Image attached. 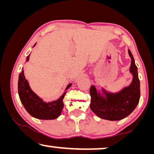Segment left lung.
I'll return each instance as SVG.
<instances>
[{
  "label": "left lung",
  "instance_id": "8db88e82",
  "mask_svg": "<svg viewBox=\"0 0 154 154\" xmlns=\"http://www.w3.org/2000/svg\"><path fill=\"white\" fill-rule=\"evenodd\" d=\"M128 53L131 60L130 72L134 76L130 86L125 88L116 94L108 93L103 90L106 99L97 92L94 86L90 87V109L100 118L109 121L121 120L130 115L138 103L140 90L137 66L130 50H128Z\"/></svg>",
  "mask_w": 154,
  "mask_h": 154
}]
</instances>
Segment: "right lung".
<instances>
[{"label": "right lung", "mask_w": 154, "mask_h": 154, "mask_svg": "<svg viewBox=\"0 0 154 154\" xmlns=\"http://www.w3.org/2000/svg\"><path fill=\"white\" fill-rule=\"evenodd\" d=\"M29 55H30L26 57V62L29 61ZM71 84L68 85L65 89L64 93L57 101L45 103L31 90L27 81L24 77L23 70H22L18 78V94L22 103L29 114L38 119L51 120L57 118L61 114L64 108L63 99L65 96L66 92L71 86Z\"/></svg>", "instance_id": "add662e5"}]
</instances>
